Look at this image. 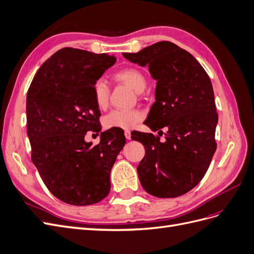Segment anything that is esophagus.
<instances>
[{
  "label": "esophagus",
  "mask_w": 254,
  "mask_h": 254,
  "mask_svg": "<svg viewBox=\"0 0 254 254\" xmlns=\"http://www.w3.org/2000/svg\"><path fill=\"white\" fill-rule=\"evenodd\" d=\"M125 136H126L127 140H130V139H131V132H130L129 130H126V131H125Z\"/></svg>",
  "instance_id": "obj_1"
}]
</instances>
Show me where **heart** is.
I'll return each mask as SVG.
<instances>
[{
	"label": "heart",
	"instance_id": "b5f03b06",
	"mask_svg": "<svg viewBox=\"0 0 254 254\" xmlns=\"http://www.w3.org/2000/svg\"><path fill=\"white\" fill-rule=\"evenodd\" d=\"M114 77L127 83L136 93H142L147 87L145 75L135 67H126L114 74ZM110 88L103 77L97 78L92 86V96L98 109H106L109 104ZM143 119V113L139 110H113L104 119L106 128L128 130L133 128Z\"/></svg>",
	"mask_w": 254,
	"mask_h": 254
}]
</instances>
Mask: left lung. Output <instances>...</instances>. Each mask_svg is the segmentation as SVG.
Wrapping results in <instances>:
<instances>
[{"instance_id":"obj_1","label":"left lung","mask_w":254,"mask_h":254,"mask_svg":"<svg viewBox=\"0 0 254 254\" xmlns=\"http://www.w3.org/2000/svg\"><path fill=\"white\" fill-rule=\"evenodd\" d=\"M123 56L148 66L157 80L156 102L144 123L159 135L167 130L163 143L152 133L131 135L145 147L137 166L140 182L155 197L181 196L201 181L216 150L218 115L209 75L193 55L170 41Z\"/></svg>"}]
</instances>
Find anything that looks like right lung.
I'll return each mask as SVG.
<instances>
[{
	"label": "right lung",
	"mask_w": 254,
	"mask_h": 254,
	"mask_svg": "<svg viewBox=\"0 0 254 254\" xmlns=\"http://www.w3.org/2000/svg\"><path fill=\"white\" fill-rule=\"evenodd\" d=\"M115 61L108 54L61 49L40 66L29 86L32 161L49 190L65 203L94 204L110 191V172L126 143L124 132L107 130L95 146L84 135L99 129L101 111L92 86Z\"/></svg>",
	"instance_id": "right-lung-1"
}]
</instances>
